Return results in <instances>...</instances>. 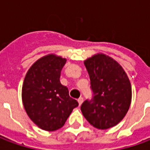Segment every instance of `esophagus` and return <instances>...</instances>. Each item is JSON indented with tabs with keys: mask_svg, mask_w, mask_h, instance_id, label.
Masks as SVG:
<instances>
[{
	"mask_svg": "<svg viewBox=\"0 0 150 150\" xmlns=\"http://www.w3.org/2000/svg\"><path fill=\"white\" fill-rule=\"evenodd\" d=\"M78 103H79V106H80V105L83 103V98L82 97H81V98H79L78 99Z\"/></svg>",
	"mask_w": 150,
	"mask_h": 150,
	"instance_id": "34e87169",
	"label": "esophagus"
}]
</instances>
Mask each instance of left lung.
Returning <instances> with one entry per match:
<instances>
[{
	"instance_id": "1",
	"label": "left lung",
	"mask_w": 150,
	"mask_h": 150,
	"mask_svg": "<svg viewBox=\"0 0 150 150\" xmlns=\"http://www.w3.org/2000/svg\"><path fill=\"white\" fill-rule=\"evenodd\" d=\"M90 78L91 99L81 105L85 118L98 129L118 124L129 108L132 90L123 67L106 55L98 54L84 62Z\"/></svg>"
}]
</instances>
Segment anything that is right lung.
<instances>
[{"mask_svg":"<svg viewBox=\"0 0 150 150\" xmlns=\"http://www.w3.org/2000/svg\"><path fill=\"white\" fill-rule=\"evenodd\" d=\"M66 59L47 55L28 70L22 86V102L27 115L39 128L55 131L62 128L78 103L70 98L60 83Z\"/></svg>","mask_w":150,"mask_h":150,"instance_id":"right-lung-1","label":"right lung"}]
</instances>
